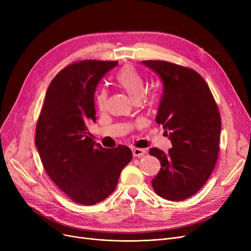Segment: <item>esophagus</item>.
<instances>
[{"label": "esophagus", "instance_id": "esophagus-1", "mask_svg": "<svg viewBox=\"0 0 251 251\" xmlns=\"http://www.w3.org/2000/svg\"><path fill=\"white\" fill-rule=\"evenodd\" d=\"M132 153L134 156H138V157H141L144 153H146V150L143 149H137V148H134L132 149Z\"/></svg>", "mask_w": 251, "mask_h": 251}]
</instances>
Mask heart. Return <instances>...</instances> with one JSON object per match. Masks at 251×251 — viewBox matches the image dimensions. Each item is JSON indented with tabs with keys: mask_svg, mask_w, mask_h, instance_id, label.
Here are the masks:
<instances>
[{
	"mask_svg": "<svg viewBox=\"0 0 251 251\" xmlns=\"http://www.w3.org/2000/svg\"><path fill=\"white\" fill-rule=\"evenodd\" d=\"M117 82L119 83L135 103L140 102L142 98L144 97L147 90V84L144 81L143 77L140 73L132 66H124V67L119 71L117 74ZM155 97L152 96L150 98L151 102H154ZM97 102L99 108L103 110L105 108V103H107V91L101 89L97 98Z\"/></svg>",
	"mask_w": 251,
	"mask_h": 251,
	"instance_id": "obj_1",
	"label": "heart"
}]
</instances>
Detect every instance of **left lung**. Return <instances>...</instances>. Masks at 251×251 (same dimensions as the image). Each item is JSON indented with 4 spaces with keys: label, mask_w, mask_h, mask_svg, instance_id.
<instances>
[{
    "label": "left lung",
    "mask_w": 251,
    "mask_h": 251,
    "mask_svg": "<svg viewBox=\"0 0 251 251\" xmlns=\"http://www.w3.org/2000/svg\"><path fill=\"white\" fill-rule=\"evenodd\" d=\"M163 82L155 122L172 142L167 153L152 148L161 170L151 181L154 192L180 201L199 191L213 173L220 150L221 117L204 79L192 69L166 61H142Z\"/></svg>",
    "instance_id": "8db88e82"
}]
</instances>
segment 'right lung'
<instances>
[{"instance_id": "add662e5", "label": "right lung", "mask_w": 251, "mask_h": 251, "mask_svg": "<svg viewBox=\"0 0 251 251\" xmlns=\"http://www.w3.org/2000/svg\"><path fill=\"white\" fill-rule=\"evenodd\" d=\"M118 62L86 60L61 70L52 79L36 124L35 147L50 178L80 204L102 201L116 189L132 159L125 146L104 149L89 137L96 122L95 92Z\"/></svg>"}]
</instances>
